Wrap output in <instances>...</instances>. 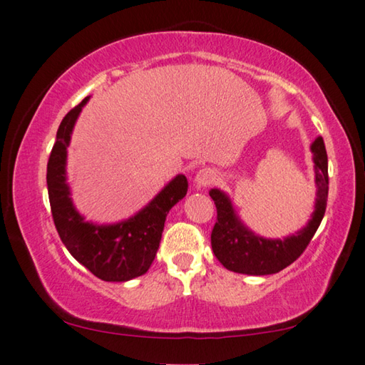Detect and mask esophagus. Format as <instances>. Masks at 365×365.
<instances>
[{
  "label": "esophagus",
  "instance_id": "esophagus-1",
  "mask_svg": "<svg viewBox=\"0 0 365 365\" xmlns=\"http://www.w3.org/2000/svg\"><path fill=\"white\" fill-rule=\"evenodd\" d=\"M215 170L212 169H201L197 172L196 177H195V185L197 188H202V187H207V185H211L215 182Z\"/></svg>",
  "mask_w": 365,
  "mask_h": 365
}]
</instances>
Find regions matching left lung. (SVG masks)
I'll return each instance as SVG.
<instances>
[{
	"mask_svg": "<svg viewBox=\"0 0 365 365\" xmlns=\"http://www.w3.org/2000/svg\"><path fill=\"white\" fill-rule=\"evenodd\" d=\"M311 153L317 187L314 212L301 230L283 240L259 237L238 217L225 191L219 188L209 191L217 207L211 245L215 257L225 269L246 275H270L288 267L302 255L324 219L329 196V159L322 137L312 141Z\"/></svg>",
	"mask_w": 365,
	"mask_h": 365,
	"instance_id": "left-lung-1",
	"label": "left lung"
}]
</instances>
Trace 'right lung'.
<instances>
[{
    "label": "right lung",
    "mask_w": 365,
    "mask_h": 365,
    "mask_svg": "<svg viewBox=\"0 0 365 365\" xmlns=\"http://www.w3.org/2000/svg\"><path fill=\"white\" fill-rule=\"evenodd\" d=\"M90 96L71 109L61 122L46 168V185L53 220L67 251L104 282H128L150 269L172 207L188 191L187 177L178 174L137 214L115 224L85 220L73 206L67 183V148L73 125Z\"/></svg>",
    "instance_id": "1"
}]
</instances>
